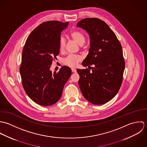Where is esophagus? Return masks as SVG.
<instances>
[{
	"mask_svg": "<svg viewBox=\"0 0 147 147\" xmlns=\"http://www.w3.org/2000/svg\"><path fill=\"white\" fill-rule=\"evenodd\" d=\"M71 71L73 73H76V69H75V68H72L71 69Z\"/></svg>",
	"mask_w": 147,
	"mask_h": 147,
	"instance_id": "34e87169",
	"label": "esophagus"
}]
</instances>
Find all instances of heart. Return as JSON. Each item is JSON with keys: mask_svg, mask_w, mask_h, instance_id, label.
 Here are the masks:
<instances>
[{"mask_svg": "<svg viewBox=\"0 0 147 147\" xmlns=\"http://www.w3.org/2000/svg\"><path fill=\"white\" fill-rule=\"evenodd\" d=\"M69 37L79 45H83L85 41L84 34L80 31L72 30L69 34ZM65 45V41L63 37H61L59 42V50L62 51L64 49ZM82 61V57L79 55H69L63 59V62L65 65L70 67H75L78 63Z\"/></svg>", "mask_w": 147, "mask_h": 147, "instance_id": "obj_1", "label": "heart"}]
</instances>
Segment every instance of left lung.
Returning <instances> with one entry per match:
<instances>
[{
    "instance_id": "1",
    "label": "left lung",
    "mask_w": 147,
    "mask_h": 147,
    "mask_svg": "<svg viewBox=\"0 0 147 147\" xmlns=\"http://www.w3.org/2000/svg\"><path fill=\"white\" fill-rule=\"evenodd\" d=\"M77 26L85 30L90 37L89 54L83 65H94L91 72L88 68L77 69L79 87L89 102L104 104L115 97L123 82L125 62L121 44L107 24L99 19L85 18Z\"/></svg>"
}]
</instances>
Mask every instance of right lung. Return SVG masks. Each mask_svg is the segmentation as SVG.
<instances>
[{
	"instance_id": "add662e5",
	"label": "right lung",
	"mask_w": 147,
	"mask_h": 147,
	"mask_svg": "<svg viewBox=\"0 0 147 147\" xmlns=\"http://www.w3.org/2000/svg\"><path fill=\"white\" fill-rule=\"evenodd\" d=\"M68 24L56 20L44 22L32 32L24 46L20 66L22 84L27 95L39 105L47 106L58 102L71 75L67 66L58 72L50 70L59 53L61 32Z\"/></svg>"
}]
</instances>
